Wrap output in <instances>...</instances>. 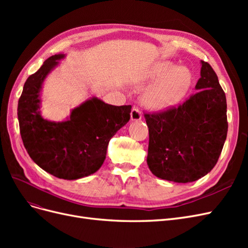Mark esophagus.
I'll use <instances>...</instances> for the list:
<instances>
[{
	"mask_svg": "<svg viewBox=\"0 0 248 248\" xmlns=\"http://www.w3.org/2000/svg\"><path fill=\"white\" fill-rule=\"evenodd\" d=\"M130 118L131 121H140L141 119V112L139 110V108H133L130 112Z\"/></svg>",
	"mask_w": 248,
	"mask_h": 248,
	"instance_id": "34e87169",
	"label": "esophagus"
}]
</instances>
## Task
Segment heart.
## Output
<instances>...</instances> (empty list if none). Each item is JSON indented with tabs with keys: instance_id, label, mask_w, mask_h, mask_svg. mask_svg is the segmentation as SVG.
<instances>
[{
	"instance_id": "obj_1",
	"label": "heart",
	"mask_w": 248,
	"mask_h": 248,
	"mask_svg": "<svg viewBox=\"0 0 248 248\" xmlns=\"http://www.w3.org/2000/svg\"><path fill=\"white\" fill-rule=\"evenodd\" d=\"M141 96V102L151 110H164L174 107L188 93L192 74L186 67H176L170 62L156 65L150 71L147 80L157 79Z\"/></svg>"
}]
</instances>
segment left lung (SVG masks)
Segmentation results:
<instances>
[{"label":"left lung","mask_w":248,"mask_h":248,"mask_svg":"<svg viewBox=\"0 0 248 248\" xmlns=\"http://www.w3.org/2000/svg\"><path fill=\"white\" fill-rule=\"evenodd\" d=\"M198 92L178 108L145 114L147 163L156 177L176 183L197 181L218 160L228 133L227 99L218 78L201 61Z\"/></svg>","instance_id":"1"}]
</instances>
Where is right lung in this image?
<instances>
[{
	"instance_id": "obj_1",
	"label": "right lung",
	"mask_w": 248,
	"mask_h": 248,
	"mask_svg": "<svg viewBox=\"0 0 248 248\" xmlns=\"http://www.w3.org/2000/svg\"><path fill=\"white\" fill-rule=\"evenodd\" d=\"M64 54L48 58L25 82L18 100L20 136L28 154L42 170L60 179L77 180L98 170L110 139L129 121L131 106H110L92 97L71 109L64 121L40 114L43 82Z\"/></svg>"
}]
</instances>
